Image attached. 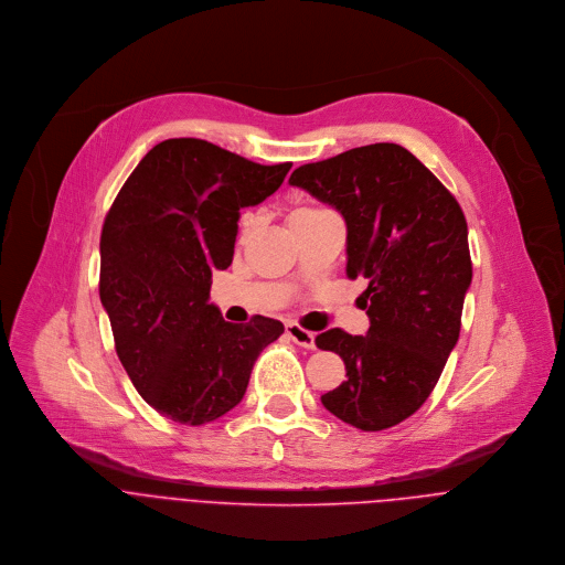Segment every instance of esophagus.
<instances>
[{"mask_svg":"<svg viewBox=\"0 0 565 565\" xmlns=\"http://www.w3.org/2000/svg\"><path fill=\"white\" fill-rule=\"evenodd\" d=\"M287 335H289L296 344H300V347H305V349H316V333L302 329V327L296 324V322H289V324H287Z\"/></svg>","mask_w":565,"mask_h":565,"instance_id":"1","label":"esophagus"}]
</instances>
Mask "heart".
Returning a JSON list of instances; mask_svg holds the SVG:
<instances>
[{"label": "heart", "mask_w": 565, "mask_h": 565, "mask_svg": "<svg viewBox=\"0 0 565 565\" xmlns=\"http://www.w3.org/2000/svg\"><path fill=\"white\" fill-rule=\"evenodd\" d=\"M298 212H316V210H311V207H305V210H298Z\"/></svg>", "instance_id": "heart-1"}]
</instances>
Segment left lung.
Segmentation results:
<instances>
[{"instance_id":"8db88e82","label":"left lung","mask_w":565,"mask_h":565,"mask_svg":"<svg viewBox=\"0 0 565 565\" xmlns=\"http://www.w3.org/2000/svg\"><path fill=\"white\" fill-rule=\"evenodd\" d=\"M291 185L347 223V276L366 278V335L329 329L318 349L344 360L347 380L320 399L360 430L411 417L457 344L472 280L468 227L455 196L397 143L347 150L294 170Z\"/></svg>"}]
</instances>
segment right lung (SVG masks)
<instances>
[{
	"mask_svg": "<svg viewBox=\"0 0 565 565\" xmlns=\"http://www.w3.org/2000/svg\"><path fill=\"white\" fill-rule=\"evenodd\" d=\"M289 170L203 139H168L106 214L99 296L115 349L135 388L168 419L201 426L232 411L256 358L285 331L265 316L225 322L210 287L212 271L232 265L241 210L271 196Z\"/></svg>",
	"mask_w": 565,
	"mask_h": 565,
	"instance_id": "obj_1",
	"label": "right lung"
}]
</instances>
